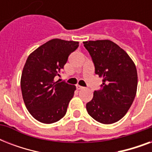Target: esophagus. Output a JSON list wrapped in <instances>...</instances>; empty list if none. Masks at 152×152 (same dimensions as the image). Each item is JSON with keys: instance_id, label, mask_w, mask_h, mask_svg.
<instances>
[{"instance_id": "obj_1", "label": "esophagus", "mask_w": 152, "mask_h": 152, "mask_svg": "<svg viewBox=\"0 0 152 152\" xmlns=\"http://www.w3.org/2000/svg\"><path fill=\"white\" fill-rule=\"evenodd\" d=\"M76 88H77L78 90H82V89H83V87H82V86H80V85H76Z\"/></svg>"}]
</instances>
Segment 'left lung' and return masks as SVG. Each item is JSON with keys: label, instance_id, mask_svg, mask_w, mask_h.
<instances>
[{"label": "left lung", "instance_id": "1", "mask_svg": "<svg viewBox=\"0 0 152 152\" xmlns=\"http://www.w3.org/2000/svg\"><path fill=\"white\" fill-rule=\"evenodd\" d=\"M95 64V74L102 77L101 89L94 91L87 103L88 114L102 124L121 119L132 106L137 89V72L128 53L110 40L83 42Z\"/></svg>", "mask_w": 152, "mask_h": 152}]
</instances>
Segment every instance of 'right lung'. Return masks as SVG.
Masks as SVG:
<instances>
[{
  "label": "right lung",
  "mask_w": 152,
  "mask_h": 152,
  "mask_svg": "<svg viewBox=\"0 0 152 152\" xmlns=\"http://www.w3.org/2000/svg\"><path fill=\"white\" fill-rule=\"evenodd\" d=\"M79 42L51 39L28 56L23 69L20 86L25 106L34 118L51 124L61 120L74 95L76 86L55 82L71 53Z\"/></svg>",
  "instance_id": "right-lung-1"
}]
</instances>
